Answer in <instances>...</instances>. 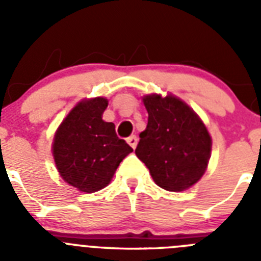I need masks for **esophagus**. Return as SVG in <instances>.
Masks as SVG:
<instances>
[{
    "mask_svg": "<svg viewBox=\"0 0 261 261\" xmlns=\"http://www.w3.org/2000/svg\"><path fill=\"white\" fill-rule=\"evenodd\" d=\"M126 142H128V144L133 147V149H136V146H137V137H136L135 135L130 136V137L126 138Z\"/></svg>",
    "mask_w": 261,
    "mask_h": 261,
    "instance_id": "obj_1",
    "label": "esophagus"
}]
</instances>
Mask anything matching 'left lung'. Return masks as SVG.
<instances>
[{"mask_svg": "<svg viewBox=\"0 0 261 261\" xmlns=\"http://www.w3.org/2000/svg\"><path fill=\"white\" fill-rule=\"evenodd\" d=\"M144 105L149 117L136 155L161 188L171 192L190 188L204 175L211 158L208 129L186 103L172 95H147Z\"/></svg>", "mask_w": 261, "mask_h": 261, "instance_id": "1", "label": "left lung"}]
</instances>
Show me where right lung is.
Returning a JSON list of instances; mask_svg holds the SVG:
<instances>
[{
    "label": "right lung",
    "mask_w": 261,
    "mask_h": 261,
    "mask_svg": "<svg viewBox=\"0 0 261 261\" xmlns=\"http://www.w3.org/2000/svg\"><path fill=\"white\" fill-rule=\"evenodd\" d=\"M107 106V99L100 96L78 103L55 136L57 170L66 183L82 192L105 188L120 162L133 151L117 137L115 124L102 120Z\"/></svg>",
    "instance_id": "right-lung-1"
}]
</instances>
